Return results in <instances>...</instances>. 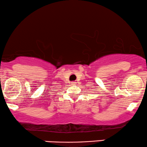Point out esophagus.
<instances>
[{
	"mask_svg": "<svg viewBox=\"0 0 147 147\" xmlns=\"http://www.w3.org/2000/svg\"><path fill=\"white\" fill-rule=\"evenodd\" d=\"M71 85H76V82H71Z\"/></svg>",
	"mask_w": 147,
	"mask_h": 147,
	"instance_id": "34e87169",
	"label": "esophagus"
}]
</instances>
